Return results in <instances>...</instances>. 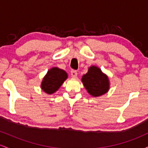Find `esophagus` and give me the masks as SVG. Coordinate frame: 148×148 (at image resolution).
I'll return each instance as SVG.
<instances>
[{"mask_svg":"<svg viewBox=\"0 0 148 148\" xmlns=\"http://www.w3.org/2000/svg\"><path fill=\"white\" fill-rule=\"evenodd\" d=\"M71 76L72 78H76L77 77V72L76 70H72L71 71Z\"/></svg>","mask_w":148,"mask_h":148,"instance_id":"1","label":"esophagus"}]
</instances>
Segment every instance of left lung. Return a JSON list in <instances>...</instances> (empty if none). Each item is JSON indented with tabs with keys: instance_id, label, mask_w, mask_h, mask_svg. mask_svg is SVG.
I'll return each instance as SVG.
<instances>
[{
	"instance_id": "1",
	"label": "left lung",
	"mask_w": 148,
	"mask_h": 148,
	"mask_svg": "<svg viewBox=\"0 0 148 148\" xmlns=\"http://www.w3.org/2000/svg\"><path fill=\"white\" fill-rule=\"evenodd\" d=\"M81 81L88 92L95 97L106 94L110 89L108 76L95 65L89 67L88 72L82 76Z\"/></svg>"
}]
</instances>
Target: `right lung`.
Listing matches in <instances>:
<instances>
[{"instance_id": "right-lung-1", "label": "right lung", "mask_w": 148, "mask_h": 148, "mask_svg": "<svg viewBox=\"0 0 148 148\" xmlns=\"http://www.w3.org/2000/svg\"><path fill=\"white\" fill-rule=\"evenodd\" d=\"M68 77L67 73L63 69L53 67L49 69L42 79V90L48 95L56 92Z\"/></svg>"}]
</instances>
